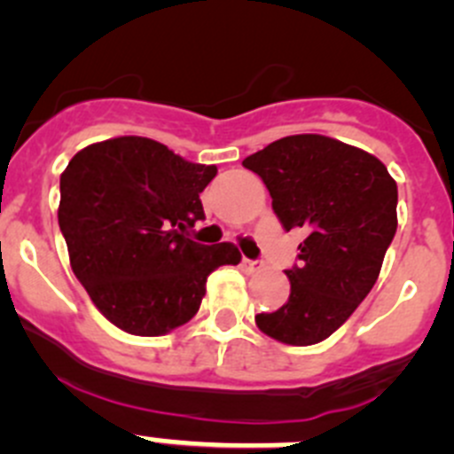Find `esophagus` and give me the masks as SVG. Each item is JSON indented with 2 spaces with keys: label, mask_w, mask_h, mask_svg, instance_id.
Wrapping results in <instances>:
<instances>
[{
  "label": "esophagus",
  "mask_w": 454,
  "mask_h": 454,
  "mask_svg": "<svg viewBox=\"0 0 454 454\" xmlns=\"http://www.w3.org/2000/svg\"><path fill=\"white\" fill-rule=\"evenodd\" d=\"M242 269H245L247 273H255V271H260V269H262V262H258V260L245 258V260H242Z\"/></svg>",
  "instance_id": "esophagus-1"
}]
</instances>
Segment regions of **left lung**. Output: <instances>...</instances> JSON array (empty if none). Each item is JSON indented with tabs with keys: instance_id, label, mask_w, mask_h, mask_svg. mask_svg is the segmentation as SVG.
Masks as SVG:
<instances>
[{
	"instance_id": "left-lung-1",
	"label": "left lung",
	"mask_w": 454,
	"mask_h": 454,
	"mask_svg": "<svg viewBox=\"0 0 454 454\" xmlns=\"http://www.w3.org/2000/svg\"><path fill=\"white\" fill-rule=\"evenodd\" d=\"M258 174L282 227L304 229L289 300L255 316L269 338L309 347L351 317L380 276L397 231V183L360 147L322 134H294L242 160Z\"/></svg>"
}]
</instances>
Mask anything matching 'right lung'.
Here are the masks:
<instances>
[{
    "mask_svg": "<svg viewBox=\"0 0 454 454\" xmlns=\"http://www.w3.org/2000/svg\"><path fill=\"white\" fill-rule=\"evenodd\" d=\"M216 174L145 137L92 143L61 174L57 216L70 267L125 333L154 338L183 326L200 309L209 273L240 262L231 242L183 236L205 218L200 192Z\"/></svg>",
    "mask_w": 454,
    "mask_h": 454,
    "instance_id": "add662e5",
    "label": "right lung"
}]
</instances>
